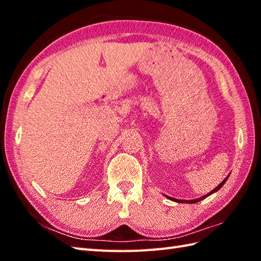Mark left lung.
I'll use <instances>...</instances> for the list:
<instances>
[{
  "label": "left lung",
  "mask_w": 261,
  "mask_h": 261,
  "mask_svg": "<svg viewBox=\"0 0 261 261\" xmlns=\"http://www.w3.org/2000/svg\"><path fill=\"white\" fill-rule=\"evenodd\" d=\"M226 179H228V177H226V178H225V179H224L222 182H221V184H220L218 187H215L212 192H210L208 194H206V195H204V196L199 197V198H196V199H190V201H184V199H177V198H173V197H169V196H167V197H168L169 199H173V201H175V202H178V203H191V204H192V203H197V202L201 201V199H203V198H205V197H207L208 195H211V194H213L214 192L219 191L220 188L224 185V182L226 181Z\"/></svg>",
  "instance_id": "1"
}]
</instances>
